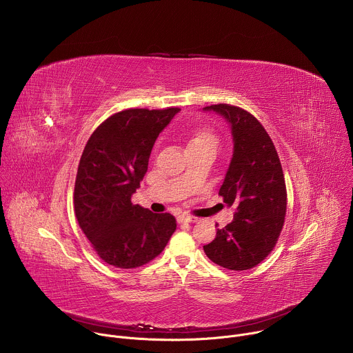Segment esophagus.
<instances>
[{
    "instance_id": "1",
    "label": "esophagus",
    "mask_w": 353,
    "mask_h": 353,
    "mask_svg": "<svg viewBox=\"0 0 353 353\" xmlns=\"http://www.w3.org/2000/svg\"><path fill=\"white\" fill-rule=\"evenodd\" d=\"M177 222L179 223H195L196 218H192V216H188V215H180L177 218Z\"/></svg>"
}]
</instances>
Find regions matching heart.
Here are the masks:
<instances>
[{"instance_id": "obj_1", "label": "heart", "mask_w": 353, "mask_h": 353, "mask_svg": "<svg viewBox=\"0 0 353 353\" xmlns=\"http://www.w3.org/2000/svg\"><path fill=\"white\" fill-rule=\"evenodd\" d=\"M188 146H211L218 148V137L208 128H198L188 139Z\"/></svg>"}]
</instances>
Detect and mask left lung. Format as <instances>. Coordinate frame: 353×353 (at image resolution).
I'll list each match as a JSON object with an SVG mask.
<instances>
[{"instance_id": "obj_1", "label": "left lung", "mask_w": 353, "mask_h": 353, "mask_svg": "<svg viewBox=\"0 0 353 353\" xmlns=\"http://www.w3.org/2000/svg\"><path fill=\"white\" fill-rule=\"evenodd\" d=\"M228 120L233 135L230 161L219 195L234 208V218L204 245L215 264L244 271L274 250L286 215V185L275 145L263 124L247 110L218 103L204 108Z\"/></svg>"}]
</instances>
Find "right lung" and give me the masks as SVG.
Masks as SVG:
<instances>
[{
    "label": "right lung",
    "mask_w": 353,
    "mask_h": 353,
    "mask_svg": "<svg viewBox=\"0 0 353 353\" xmlns=\"http://www.w3.org/2000/svg\"><path fill=\"white\" fill-rule=\"evenodd\" d=\"M179 108L125 109L100 124L82 152L74 188L79 228L109 265L131 270L157 259L176 230L170 214L134 205L150 150Z\"/></svg>",
    "instance_id": "add662e5"
}]
</instances>
